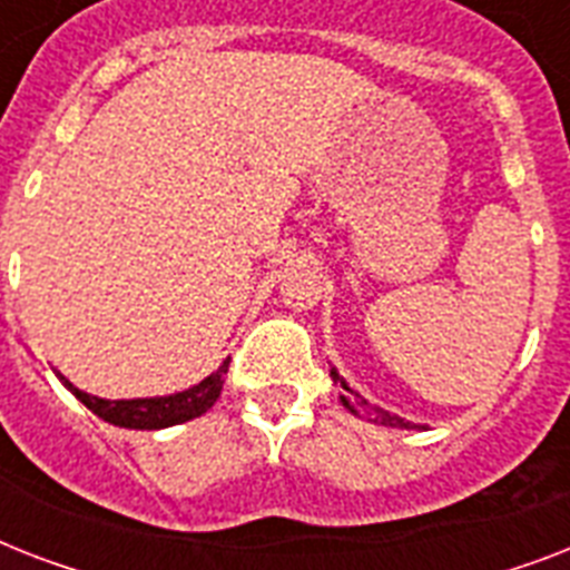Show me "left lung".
<instances>
[{
  "mask_svg": "<svg viewBox=\"0 0 570 570\" xmlns=\"http://www.w3.org/2000/svg\"><path fill=\"white\" fill-rule=\"evenodd\" d=\"M331 379H334V384H340V387L346 390V393H343V396H340V399H343V405H346L348 411H352V414H361V411H364L366 416H373L375 423H381V425H396V429H407V425H411V423H405L402 416L387 414V411H381V407L370 405V402H366V399L361 396V393H355V390H352V387H346V381L340 379L337 370H331Z\"/></svg>",
  "mask_w": 570,
  "mask_h": 570,
  "instance_id": "obj_1",
  "label": "left lung"
}]
</instances>
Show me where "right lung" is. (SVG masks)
I'll list each match as a JSON object with an SVG mask.
<instances>
[{
    "instance_id": "1",
    "label": "right lung",
    "mask_w": 570,
    "mask_h": 570,
    "mask_svg": "<svg viewBox=\"0 0 570 570\" xmlns=\"http://www.w3.org/2000/svg\"><path fill=\"white\" fill-rule=\"evenodd\" d=\"M230 357L215 370L209 379H204L195 387L174 393V396H156V399H100L88 396L79 387H73L65 375L58 373L61 384L73 393L85 407H91L94 414L111 425H124V429H165V425L186 423L195 416L206 414L215 405V399L222 396L224 375H227Z\"/></svg>"
}]
</instances>
